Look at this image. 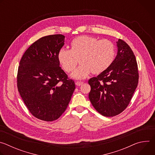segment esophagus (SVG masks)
I'll return each mask as SVG.
<instances>
[{
  "label": "esophagus",
  "instance_id": "34e87169",
  "mask_svg": "<svg viewBox=\"0 0 155 155\" xmlns=\"http://www.w3.org/2000/svg\"><path fill=\"white\" fill-rule=\"evenodd\" d=\"M83 83V81H77L75 82V84H76L77 86H80V85H81Z\"/></svg>",
  "mask_w": 155,
  "mask_h": 155
}]
</instances>
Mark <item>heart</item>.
<instances>
[{"label":"heart","mask_w":155,"mask_h":155,"mask_svg":"<svg viewBox=\"0 0 155 155\" xmlns=\"http://www.w3.org/2000/svg\"><path fill=\"white\" fill-rule=\"evenodd\" d=\"M71 50L62 48L58 57L64 69L73 71L79 61L81 64L72 74L75 79H83L91 72L98 74L107 70L115 59L114 43L108 40H99L90 36H80L71 42Z\"/></svg>","instance_id":"1"}]
</instances>
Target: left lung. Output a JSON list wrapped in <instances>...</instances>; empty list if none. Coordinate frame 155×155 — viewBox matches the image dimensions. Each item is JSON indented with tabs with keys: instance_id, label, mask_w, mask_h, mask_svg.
<instances>
[{
	"instance_id": "1",
	"label": "left lung",
	"mask_w": 155,
	"mask_h": 155,
	"mask_svg": "<svg viewBox=\"0 0 155 155\" xmlns=\"http://www.w3.org/2000/svg\"><path fill=\"white\" fill-rule=\"evenodd\" d=\"M117 54L112 64L97 77L88 81L89 99L97 111L114 117L127 107L139 81L137 64L133 51L123 40L117 41Z\"/></svg>"
}]
</instances>
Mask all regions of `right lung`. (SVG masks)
Instances as JSON below:
<instances>
[{"mask_svg": "<svg viewBox=\"0 0 155 155\" xmlns=\"http://www.w3.org/2000/svg\"><path fill=\"white\" fill-rule=\"evenodd\" d=\"M64 40L61 34L43 37L32 44L19 62L18 91L29 112L43 121L59 118L75 88L74 81L59 67L58 54Z\"/></svg>", "mask_w": 155, "mask_h": 155, "instance_id": "right-lung-1", "label": "right lung"}]
</instances>
